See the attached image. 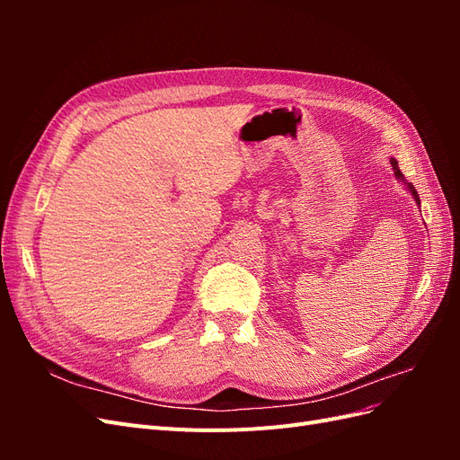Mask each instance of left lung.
<instances>
[{
  "label": "left lung",
  "instance_id": "8db88e82",
  "mask_svg": "<svg viewBox=\"0 0 460 460\" xmlns=\"http://www.w3.org/2000/svg\"><path fill=\"white\" fill-rule=\"evenodd\" d=\"M389 163H392V166H394V174H395V178L399 180V182H402V184H405L407 191L411 193V196H412V199L416 201V205H419V207H420V198H419V193H416L414 186H412L411 182H407V180H405V176H402V172L399 171V164H397V161H395V159L392 157V159H389Z\"/></svg>",
  "mask_w": 460,
  "mask_h": 460
}]
</instances>
